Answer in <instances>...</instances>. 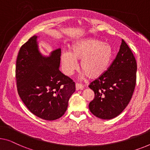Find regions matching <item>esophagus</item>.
Wrapping results in <instances>:
<instances>
[{"instance_id":"obj_1","label":"esophagus","mask_w":150,"mask_h":150,"mask_svg":"<svg viewBox=\"0 0 150 150\" xmlns=\"http://www.w3.org/2000/svg\"><path fill=\"white\" fill-rule=\"evenodd\" d=\"M75 89L76 90H79V89H83V86L79 83H76L75 84Z\"/></svg>"}]
</instances>
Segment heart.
Masks as SVG:
<instances>
[{
	"label": "heart",
	"instance_id": "heart-1",
	"mask_svg": "<svg viewBox=\"0 0 150 150\" xmlns=\"http://www.w3.org/2000/svg\"><path fill=\"white\" fill-rule=\"evenodd\" d=\"M113 50L110 44L95 38H83L73 44L70 52L61 54L62 71L71 75L77 69V61H81V69L89 79H96L104 74L111 63Z\"/></svg>",
	"mask_w": 150,
	"mask_h": 150
}]
</instances>
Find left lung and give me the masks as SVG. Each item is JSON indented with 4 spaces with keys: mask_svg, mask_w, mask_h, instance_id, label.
<instances>
[{
    "mask_svg": "<svg viewBox=\"0 0 150 150\" xmlns=\"http://www.w3.org/2000/svg\"><path fill=\"white\" fill-rule=\"evenodd\" d=\"M137 62L133 52L122 40L115 59L101 77L89 84L94 99L89 104L96 117L109 120L119 115L132 98L136 84Z\"/></svg>",
    "mask_w": 150,
    "mask_h": 150,
    "instance_id": "left-lung-1",
    "label": "left lung"
}]
</instances>
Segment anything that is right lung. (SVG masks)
Masks as SVG:
<instances>
[{
    "label": "right lung",
    "instance_id": "right-lung-1",
    "mask_svg": "<svg viewBox=\"0 0 150 150\" xmlns=\"http://www.w3.org/2000/svg\"><path fill=\"white\" fill-rule=\"evenodd\" d=\"M37 39V35L30 38L18 53L17 91L31 112L44 120H54L66 112L75 84L59 70L61 48L45 57L40 52Z\"/></svg>",
    "mask_w": 150,
    "mask_h": 150
}]
</instances>
